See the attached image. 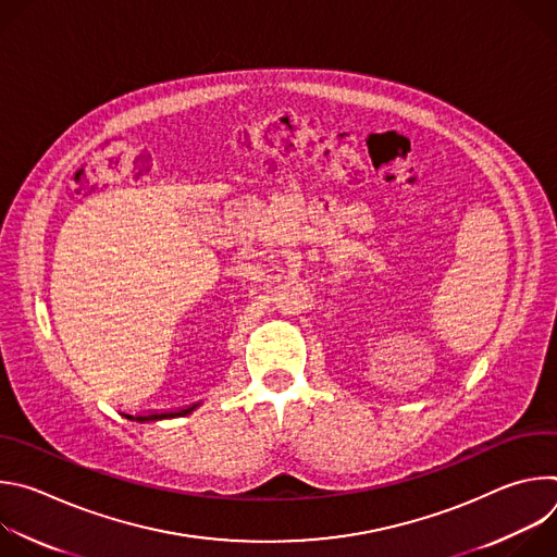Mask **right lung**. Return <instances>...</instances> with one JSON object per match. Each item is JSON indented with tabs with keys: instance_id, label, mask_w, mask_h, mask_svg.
I'll use <instances>...</instances> for the list:
<instances>
[{
	"instance_id": "1",
	"label": "right lung",
	"mask_w": 557,
	"mask_h": 557,
	"mask_svg": "<svg viewBox=\"0 0 557 557\" xmlns=\"http://www.w3.org/2000/svg\"><path fill=\"white\" fill-rule=\"evenodd\" d=\"M198 404H194V406H189V408H185V410H174V412H161V414H136V419L138 421H149V419H165V417H185V414H189L194 408H196ZM129 417V414H127Z\"/></svg>"
}]
</instances>
